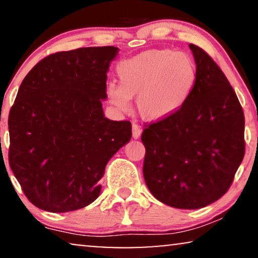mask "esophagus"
<instances>
[{
    "instance_id": "34e87169",
    "label": "esophagus",
    "mask_w": 258,
    "mask_h": 258,
    "mask_svg": "<svg viewBox=\"0 0 258 258\" xmlns=\"http://www.w3.org/2000/svg\"><path fill=\"white\" fill-rule=\"evenodd\" d=\"M141 132H143V131H141L139 126L133 124V126H132V137L134 138V139H138V138L141 136Z\"/></svg>"
}]
</instances>
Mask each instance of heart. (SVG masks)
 I'll return each instance as SVG.
<instances>
[{
	"mask_svg": "<svg viewBox=\"0 0 258 258\" xmlns=\"http://www.w3.org/2000/svg\"><path fill=\"white\" fill-rule=\"evenodd\" d=\"M119 83H107L110 103L121 112L130 110L131 98L144 119L169 118L180 111L195 88L198 68L184 52L150 49L122 59L117 67Z\"/></svg>",
	"mask_w": 258,
	"mask_h": 258,
	"instance_id": "b5f03b06",
	"label": "heart"
}]
</instances>
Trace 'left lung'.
<instances>
[{
	"label": "left lung",
	"instance_id": "8db88e82",
	"mask_svg": "<svg viewBox=\"0 0 258 258\" xmlns=\"http://www.w3.org/2000/svg\"><path fill=\"white\" fill-rule=\"evenodd\" d=\"M198 81L172 117L145 125L144 177L155 199L199 209L229 189L244 157V114L236 93L213 58L189 44Z\"/></svg>",
	"mask_w": 258,
	"mask_h": 258
}]
</instances>
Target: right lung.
Listing matches in <instances>:
<instances>
[{
    "mask_svg": "<svg viewBox=\"0 0 258 258\" xmlns=\"http://www.w3.org/2000/svg\"><path fill=\"white\" fill-rule=\"evenodd\" d=\"M115 46L79 48L39 60L10 108L9 165L32 205L51 213L89 206L113 155L130 141L132 125L104 117Z\"/></svg>",
    "mask_w": 258,
    "mask_h": 258,
    "instance_id": "right-lung-1",
    "label": "right lung"
}]
</instances>
